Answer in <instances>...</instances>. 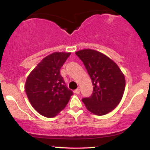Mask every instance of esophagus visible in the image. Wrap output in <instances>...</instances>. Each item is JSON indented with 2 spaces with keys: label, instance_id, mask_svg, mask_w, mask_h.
Here are the masks:
<instances>
[{
  "label": "esophagus",
  "instance_id": "esophagus-1",
  "mask_svg": "<svg viewBox=\"0 0 150 150\" xmlns=\"http://www.w3.org/2000/svg\"><path fill=\"white\" fill-rule=\"evenodd\" d=\"M80 89L79 88H77V89H75V90H74V93L76 94H80Z\"/></svg>",
  "mask_w": 150,
  "mask_h": 150
}]
</instances>
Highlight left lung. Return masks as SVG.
I'll return each instance as SVG.
<instances>
[{"instance_id":"1","label":"left lung","mask_w":150,"mask_h":150,"mask_svg":"<svg viewBox=\"0 0 150 150\" xmlns=\"http://www.w3.org/2000/svg\"><path fill=\"white\" fill-rule=\"evenodd\" d=\"M92 80L93 92L82 100L88 111L98 116L118 106L125 91V79L118 65L104 53L90 49L77 51Z\"/></svg>"}]
</instances>
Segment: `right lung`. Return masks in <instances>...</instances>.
<instances>
[{
  "label": "right lung",
  "instance_id": "1",
  "mask_svg": "<svg viewBox=\"0 0 150 150\" xmlns=\"http://www.w3.org/2000/svg\"><path fill=\"white\" fill-rule=\"evenodd\" d=\"M70 53L54 52L45 57L30 73L25 92L38 113L47 118L58 115L69 101L73 92L65 85L60 70Z\"/></svg>",
  "mask_w": 150,
  "mask_h": 150
}]
</instances>
